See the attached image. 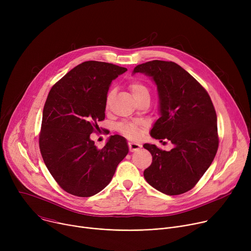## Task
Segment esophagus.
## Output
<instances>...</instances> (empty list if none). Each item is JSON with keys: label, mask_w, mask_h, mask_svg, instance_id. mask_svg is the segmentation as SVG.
Wrapping results in <instances>:
<instances>
[{"label": "esophagus", "mask_w": 251, "mask_h": 251, "mask_svg": "<svg viewBox=\"0 0 251 251\" xmlns=\"http://www.w3.org/2000/svg\"><path fill=\"white\" fill-rule=\"evenodd\" d=\"M128 146H129V150H130L131 152L137 151V150H139V149L142 147V145L139 144V143L132 142V141H129V142H128Z\"/></svg>", "instance_id": "obj_1"}]
</instances>
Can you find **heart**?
<instances>
[{
	"mask_svg": "<svg viewBox=\"0 0 251 251\" xmlns=\"http://www.w3.org/2000/svg\"><path fill=\"white\" fill-rule=\"evenodd\" d=\"M130 90L134 98H137L144 94H149V88L141 81H133L130 84ZM117 129L121 134H123L124 136L130 139H137L140 135V130H141L138 124L131 123V122H121L118 124Z\"/></svg>",
	"mask_w": 251,
	"mask_h": 251,
	"instance_id": "1",
	"label": "heart"
}]
</instances>
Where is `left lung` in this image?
Listing matches in <instances>:
<instances>
[{
    "instance_id": "obj_1",
    "label": "left lung",
    "mask_w": 251,
    "mask_h": 251,
    "mask_svg": "<svg viewBox=\"0 0 251 251\" xmlns=\"http://www.w3.org/2000/svg\"><path fill=\"white\" fill-rule=\"evenodd\" d=\"M133 73L145 74L157 84L161 116L151 136L174 145L164 151L144 144L153 158L144 177L163 194H184L197 185L218 152L216 109L201 83L173 61H148L137 65Z\"/></svg>"
}]
</instances>
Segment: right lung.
Here are the masks:
<instances>
[{
	"label": "right lung",
	"instance_id": "1",
	"mask_svg": "<svg viewBox=\"0 0 251 251\" xmlns=\"http://www.w3.org/2000/svg\"><path fill=\"white\" fill-rule=\"evenodd\" d=\"M127 68L89 60L71 69L50 89L43 111L40 150L58 186L66 193L87 198L112 180L128 154L126 139L113 135L102 149L90 134L104 120L110 83Z\"/></svg>",
	"mask_w": 251,
	"mask_h": 251
}]
</instances>
